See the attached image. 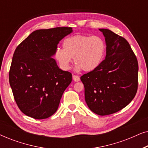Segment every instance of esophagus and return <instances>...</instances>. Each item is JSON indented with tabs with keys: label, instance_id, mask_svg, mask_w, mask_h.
<instances>
[{
	"label": "esophagus",
	"instance_id": "esophagus-1",
	"mask_svg": "<svg viewBox=\"0 0 148 148\" xmlns=\"http://www.w3.org/2000/svg\"><path fill=\"white\" fill-rule=\"evenodd\" d=\"M73 79L74 80V82H77L80 80V78L78 75H73Z\"/></svg>",
	"mask_w": 148,
	"mask_h": 148
}]
</instances>
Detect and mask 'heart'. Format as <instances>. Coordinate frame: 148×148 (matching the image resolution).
Segmentation results:
<instances>
[{"label":"heart","mask_w":148,"mask_h":148,"mask_svg":"<svg viewBox=\"0 0 148 148\" xmlns=\"http://www.w3.org/2000/svg\"><path fill=\"white\" fill-rule=\"evenodd\" d=\"M63 49L57 48L55 58L63 69H69L73 58L76 69L86 72L97 69L106 54V43L102 38L83 34L69 36L62 43Z\"/></svg>","instance_id":"1"}]
</instances>
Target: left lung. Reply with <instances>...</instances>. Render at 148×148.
Here are the masks:
<instances>
[{
    "label": "left lung",
    "mask_w": 148,
    "mask_h": 148,
    "mask_svg": "<svg viewBox=\"0 0 148 148\" xmlns=\"http://www.w3.org/2000/svg\"><path fill=\"white\" fill-rule=\"evenodd\" d=\"M105 37L106 55L96 69L81 77L89 108L100 116L122 110L136 94L138 62L129 42L108 29H99Z\"/></svg>",
    "instance_id": "1"
}]
</instances>
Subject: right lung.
Returning <instances> with one entry per match:
<instances>
[{
  "instance_id": "1",
  "label": "right lung",
  "mask_w": 148,
  "mask_h": 148,
  "mask_svg": "<svg viewBox=\"0 0 148 148\" xmlns=\"http://www.w3.org/2000/svg\"><path fill=\"white\" fill-rule=\"evenodd\" d=\"M73 32L72 27L38 29L15 50L9 71V84L18 107L35 119H47L56 112L72 74L58 68L57 45Z\"/></svg>"
}]
</instances>
